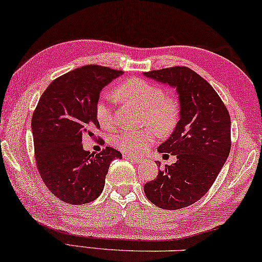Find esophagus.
<instances>
[{
  "label": "esophagus",
  "instance_id": "obj_1",
  "mask_svg": "<svg viewBox=\"0 0 262 262\" xmlns=\"http://www.w3.org/2000/svg\"><path fill=\"white\" fill-rule=\"evenodd\" d=\"M124 158L131 160V162H134V163H140V162H142V158H139V157L130 156V155H125V156H124Z\"/></svg>",
  "mask_w": 262,
  "mask_h": 262
}]
</instances>
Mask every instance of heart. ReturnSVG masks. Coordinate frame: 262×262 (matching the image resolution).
I'll return each instance as SVG.
<instances>
[{"label": "heart", "instance_id": "obj_1", "mask_svg": "<svg viewBox=\"0 0 262 262\" xmlns=\"http://www.w3.org/2000/svg\"><path fill=\"white\" fill-rule=\"evenodd\" d=\"M116 97L123 102L132 103L144 108V123H150L157 130L167 132L174 127L178 119V103L171 96L164 95L160 88L140 78L127 79L116 89ZM96 118L102 127L114 125L112 110L106 97L96 103ZM155 130L145 127L142 130H124L114 137V142L120 150L128 155H139L154 143Z\"/></svg>", "mask_w": 262, "mask_h": 262}]
</instances>
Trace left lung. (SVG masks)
<instances>
[{
    "instance_id": "1",
    "label": "left lung",
    "mask_w": 262,
    "mask_h": 262,
    "mask_svg": "<svg viewBox=\"0 0 262 262\" xmlns=\"http://www.w3.org/2000/svg\"><path fill=\"white\" fill-rule=\"evenodd\" d=\"M143 75L174 88L180 108L174 130L158 146L159 154L176 156L177 162L145 184L144 192L156 206L179 210L205 195L218 177L231 151V118L215 90L186 67Z\"/></svg>"
}]
</instances>
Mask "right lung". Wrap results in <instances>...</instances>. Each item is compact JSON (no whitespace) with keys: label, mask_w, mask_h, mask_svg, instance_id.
<instances>
[{"label":"right lung","mask_w":262,"mask_h":262,"mask_svg":"<svg viewBox=\"0 0 262 262\" xmlns=\"http://www.w3.org/2000/svg\"><path fill=\"white\" fill-rule=\"evenodd\" d=\"M123 74L99 66L78 68L52 80L38 100L31 119L36 165L46 186L64 203L97 199L111 162L122 158L108 146L90 154L82 138L99 127L95 107L100 91Z\"/></svg>","instance_id":"1"}]
</instances>
